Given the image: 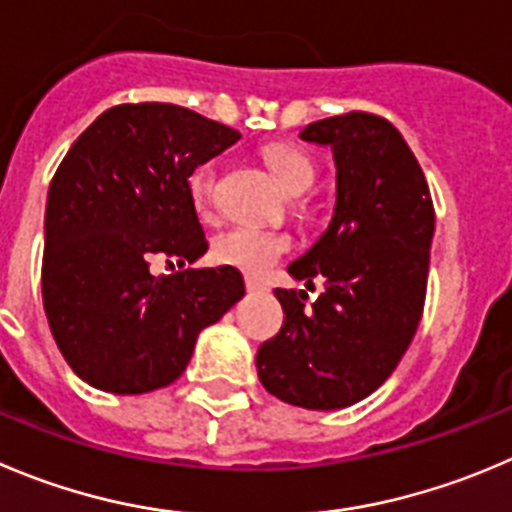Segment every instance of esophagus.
I'll use <instances>...</instances> for the list:
<instances>
[{
	"label": "esophagus",
	"mask_w": 512,
	"mask_h": 512,
	"mask_svg": "<svg viewBox=\"0 0 512 512\" xmlns=\"http://www.w3.org/2000/svg\"><path fill=\"white\" fill-rule=\"evenodd\" d=\"M264 289H266V286L261 284L259 279H251V276H248V279H246V291H251V294H256V291H264Z\"/></svg>",
	"instance_id": "esophagus-1"
}]
</instances>
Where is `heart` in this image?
Returning <instances> with one entry per match:
<instances>
[{
    "instance_id": "obj_1",
    "label": "heart",
    "mask_w": 512,
    "mask_h": 512,
    "mask_svg": "<svg viewBox=\"0 0 512 512\" xmlns=\"http://www.w3.org/2000/svg\"><path fill=\"white\" fill-rule=\"evenodd\" d=\"M264 158L281 186L291 193L306 191L314 183V163L289 145H266ZM213 188V165H201L191 175V198L196 208H206ZM291 248V236L271 228L231 226L216 233L211 241V256L216 264L261 276Z\"/></svg>"
}]
</instances>
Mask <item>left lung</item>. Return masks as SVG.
Instances as JSON below:
<instances>
[{"label": "left lung", "mask_w": 512, "mask_h": 512, "mask_svg": "<svg viewBox=\"0 0 512 512\" xmlns=\"http://www.w3.org/2000/svg\"><path fill=\"white\" fill-rule=\"evenodd\" d=\"M306 143L329 145L337 206L319 241L289 266L296 281L324 291L276 289L279 334L256 354L274 397L304 410H342L369 397L405 357L420 324L435 233L425 173L405 138L372 113L306 125Z\"/></svg>", "instance_id": "1"}]
</instances>
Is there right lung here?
I'll use <instances>...</instances> for the list:
<instances>
[{"label":"right lung","mask_w":512,"mask_h":512,"mask_svg":"<svg viewBox=\"0 0 512 512\" xmlns=\"http://www.w3.org/2000/svg\"><path fill=\"white\" fill-rule=\"evenodd\" d=\"M241 133L170 102L115 105L62 158L47 193L42 301L72 372L143 394L186 372L198 334L243 294L236 269H183L208 251L188 178ZM180 272L155 277L149 261Z\"/></svg>","instance_id":"1"}]
</instances>
